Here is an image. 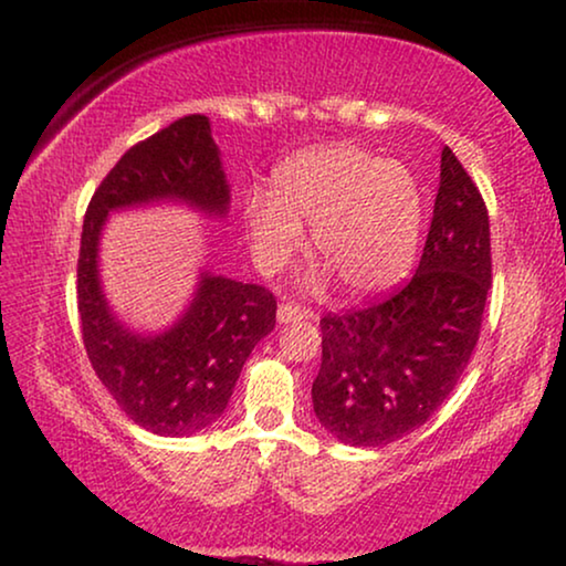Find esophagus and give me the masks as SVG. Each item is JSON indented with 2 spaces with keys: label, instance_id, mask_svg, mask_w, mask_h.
Here are the masks:
<instances>
[{
  "label": "esophagus",
  "instance_id": "esophagus-1",
  "mask_svg": "<svg viewBox=\"0 0 566 566\" xmlns=\"http://www.w3.org/2000/svg\"><path fill=\"white\" fill-rule=\"evenodd\" d=\"M313 311H305L300 305H279L276 311V321L279 323H300V321H311Z\"/></svg>",
  "mask_w": 566,
  "mask_h": 566
}]
</instances>
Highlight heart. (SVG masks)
Here are the masks:
<instances>
[{
    "label": "heart",
    "mask_w": 566,
    "mask_h": 566,
    "mask_svg": "<svg viewBox=\"0 0 566 566\" xmlns=\"http://www.w3.org/2000/svg\"><path fill=\"white\" fill-rule=\"evenodd\" d=\"M248 243L263 271L284 266L313 228L315 253L354 292L390 287L413 263L424 220L403 165L354 145L305 149L276 168V188L243 205Z\"/></svg>",
    "instance_id": "obj_1"
}]
</instances>
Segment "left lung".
I'll return each instance as SVG.
<instances>
[{
	"mask_svg": "<svg viewBox=\"0 0 566 566\" xmlns=\"http://www.w3.org/2000/svg\"><path fill=\"white\" fill-rule=\"evenodd\" d=\"M489 287L484 199L446 147L417 274L378 303L321 321V424L352 448L388 446L424 424L469 367Z\"/></svg>",
	"mask_w": 566,
	"mask_h": 566,
	"instance_id": "1",
	"label": "left lung"
}]
</instances>
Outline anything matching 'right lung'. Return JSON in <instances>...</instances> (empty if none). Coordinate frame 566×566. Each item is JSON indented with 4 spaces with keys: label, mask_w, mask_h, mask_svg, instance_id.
<instances>
[{
    "label": "right lung",
    "mask_w": 566,
    "mask_h": 566,
    "mask_svg": "<svg viewBox=\"0 0 566 566\" xmlns=\"http://www.w3.org/2000/svg\"><path fill=\"white\" fill-rule=\"evenodd\" d=\"M153 205L228 217L230 184L201 113L172 120L113 165L87 207L77 263L82 342L95 375L139 427L188 437L228 409L253 346L274 331L276 300L259 284L201 269L191 303L168 328L149 334L126 326L103 292L101 238L113 212Z\"/></svg>",
    "instance_id": "obj_1"
}]
</instances>
